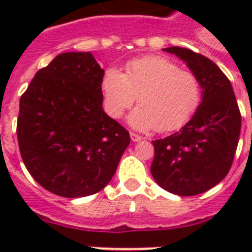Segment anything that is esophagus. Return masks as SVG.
Listing matches in <instances>:
<instances>
[{"label":"esophagus","mask_w":252,"mask_h":252,"mask_svg":"<svg viewBox=\"0 0 252 252\" xmlns=\"http://www.w3.org/2000/svg\"><path fill=\"white\" fill-rule=\"evenodd\" d=\"M130 138H132V141H133V142L141 141V140H142L141 136H138V134L133 133V132H130Z\"/></svg>","instance_id":"34e87169"}]
</instances>
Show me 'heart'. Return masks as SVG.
Returning <instances> with one entry per match:
<instances>
[{
	"instance_id": "b5f03b06",
	"label": "heart",
	"mask_w": 252,
	"mask_h": 252,
	"mask_svg": "<svg viewBox=\"0 0 252 252\" xmlns=\"http://www.w3.org/2000/svg\"><path fill=\"white\" fill-rule=\"evenodd\" d=\"M100 86L104 110L111 118H120L137 99L140 106L129 115V124L141 130L156 128L166 133L179 129L201 102V84L195 73L161 56L128 61L124 74L107 69Z\"/></svg>"
}]
</instances>
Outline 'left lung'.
<instances>
[{
  "label": "left lung",
  "instance_id": "8db88e82",
  "mask_svg": "<svg viewBox=\"0 0 252 252\" xmlns=\"http://www.w3.org/2000/svg\"><path fill=\"white\" fill-rule=\"evenodd\" d=\"M163 51L179 57L197 76L201 103L179 132L153 141L150 171L158 186L174 195H199L219 184L230 170L241 112L230 81L213 61L180 47Z\"/></svg>",
  "mask_w": 252,
  "mask_h": 252
}]
</instances>
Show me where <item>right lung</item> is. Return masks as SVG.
I'll use <instances>...</instances> for the list:
<instances>
[{"mask_svg":"<svg viewBox=\"0 0 252 252\" xmlns=\"http://www.w3.org/2000/svg\"><path fill=\"white\" fill-rule=\"evenodd\" d=\"M104 70L90 52H66L37 70L19 102L17 136L32 178L76 199L110 183L129 145L128 130L103 111Z\"/></svg>","mask_w":252,"mask_h":252,"instance_id":"right-lung-1","label":"right lung"}]
</instances>
